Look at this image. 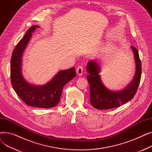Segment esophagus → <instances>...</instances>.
I'll return each mask as SVG.
<instances>
[{
    "mask_svg": "<svg viewBox=\"0 0 152 152\" xmlns=\"http://www.w3.org/2000/svg\"><path fill=\"white\" fill-rule=\"evenodd\" d=\"M76 72L79 76H81L83 73V68L81 66H78L76 69Z\"/></svg>",
    "mask_w": 152,
    "mask_h": 152,
    "instance_id": "obj_1",
    "label": "esophagus"
}]
</instances>
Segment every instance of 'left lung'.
Segmentation results:
<instances>
[{"mask_svg": "<svg viewBox=\"0 0 152 152\" xmlns=\"http://www.w3.org/2000/svg\"><path fill=\"white\" fill-rule=\"evenodd\" d=\"M135 62V73L132 81L123 89L111 91L103 85L99 73L100 64L97 60L89 61L87 64L89 75L87 79L90 85V102L91 105L99 110H107L118 107L132 100L139 87L142 73L141 62L138 50L131 47Z\"/></svg>", "mask_w": 152, "mask_h": 152, "instance_id": "left-lung-1", "label": "left lung"}]
</instances>
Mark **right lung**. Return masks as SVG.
<instances>
[{"mask_svg":"<svg viewBox=\"0 0 152 152\" xmlns=\"http://www.w3.org/2000/svg\"><path fill=\"white\" fill-rule=\"evenodd\" d=\"M31 26L13 51L10 63V77L13 89L26 105L36 108H50L60 102L63 88L67 83L76 77L75 68L61 70L44 85H34L28 83L22 75V56L36 28Z\"/></svg>","mask_w":152,"mask_h":152,"instance_id":"obj_1","label":"right lung"}]
</instances>
